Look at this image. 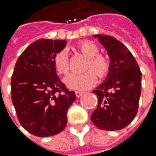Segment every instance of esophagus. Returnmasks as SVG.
Segmentation results:
<instances>
[{
  "mask_svg": "<svg viewBox=\"0 0 156 156\" xmlns=\"http://www.w3.org/2000/svg\"><path fill=\"white\" fill-rule=\"evenodd\" d=\"M75 94L77 96V98H80V97L83 94V92H82V91H76Z\"/></svg>",
  "mask_w": 156,
  "mask_h": 156,
  "instance_id": "1",
  "label": "esophagus"
}]
</instances>
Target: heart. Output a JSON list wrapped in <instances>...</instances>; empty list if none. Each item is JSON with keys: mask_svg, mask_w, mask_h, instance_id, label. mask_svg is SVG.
<instances>
[{"mask_svg": "<svg viewBox=\"0 0 156 156\" xmlns=\"http://www.w3.org/2000/svg\"><path fill=\"white\" fill-rule=\"evenodd\" d=\"M77 49L88 58V61L83 69L86 72L81 74L70 75L66 78L65 82L69 88L73 90H88L95 85L97 76L99 78H104L108 75L110 68V60L107 57L98 54L99 49L98 46L90 41H81L78 44ZM53 66L59 76L66 77L67 75L70 66L66 51H59L54 56Z\"/></svg>", "mask_w": 156, "mask_h": 156, "instance_id": "b5f03b06", "label": "heart"}]
</instances>
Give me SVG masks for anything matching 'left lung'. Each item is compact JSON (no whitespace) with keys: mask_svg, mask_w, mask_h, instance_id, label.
<instances>
[{"mask_svg":"<svg viewBox=\"0 0 156 156\" xmlns=\"http://www.w3.org/2000/svg\"><path fill=\"white\" fill-rule=\"evenodd\" d=\"M110 57L107 78L93 90L98 105L90 119L100 129L119 130L136 117L141 96L142 73L136 58L122 42L112 36L93 35Z\"/></svg>","mask_w":156,"mask_h":156,"instance_id":"1","label":"left lung"}]
</instances>
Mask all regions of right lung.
Here are the masks:
<instances>
[{"label":"right lung","instance_id":"1","mask_svg":"<svg viewBox=\"0 0 156 156\" xmlns=\"http://www.w3.org/2000/svg\"><path fill=\"white\" fill-rule=\"evenodd\" d=\"M66 46V40H38L25 49L14 66L12 102L21 126L36 136L60 133L66 126L68 109L77 98L53 66V58Z\"/></svg>","mask_w":156,"mask_h":156}]
</instances>
